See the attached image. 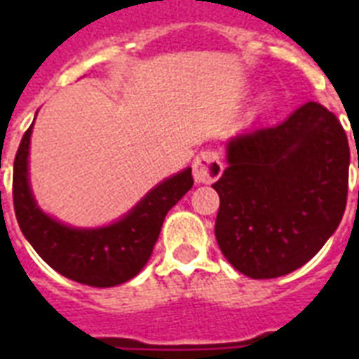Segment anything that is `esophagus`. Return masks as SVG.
<instances>
[{"instance_id":"34e87169","label":"esophagus","mask_w":359,"mask_h":359,"mask_svg":"<svg viewBox=\"0 0 359 359\" xmlns=\"http://www.w3.org/2000/svg\"><path fill=\"white\" fill-rule=\"evenodd\" d=\"M222 171H224V163L216 151L199 152L194 160V180L197 184H210L219 179Z\"/></svg>"}]
</instances>
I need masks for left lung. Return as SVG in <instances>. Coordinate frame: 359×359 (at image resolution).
<instances>
[{"label":"left lung","mask_w":359,"mask_h":359,"mask_svg":"<svg viewBox=\"0 0 359 359\" xmlns=\"http://www.w3.org/2000/svg\"><path fill=\"white\" fill-rule=\"evenodd\" d=\"M351 149L341 123L307 102L272 128L235 135L219 196L216 240L248 278L294 272L339 227L348 191Z\"/></svg>","instance_id":"1"}]
</instances>
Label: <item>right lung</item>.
<instances>
[{
  "mask_svg": "<svg viewBox=\"0 0 359 359\" xmlns=\"http://www.w3.org/2000/svg\"><path fill=\"white\" fill-rule=\"evenodd\" d=\"M31 132L33 124L14 158L13 201L20 229L33 250L55 272L91 287H115L137 276L151 259L165 214L194 186L191 168L162 180L114 224L72 227L42 212L33 197L27 160Z\"/></svg>",
  "mask_w": 359,
  "mask_h": 359,
  "instance_id": "obj_1",
  "label": "right lung"
}]
</instances>
